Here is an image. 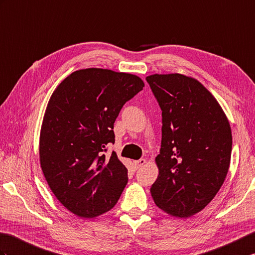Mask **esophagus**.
I'll return each instance as SVG.
<instances>
[{
  "label": "esophagus",
  "instance_id": "esophagus-1",
  "mask_svg": "<svg viewBox=\"0 0 255 255\" xmlns=\"http://www.w3.org/2000/svg\"><path fill=\"white\" fill-rule=\"evenodd\" d=\"M145 162H146V161H145L144 158H140L139 161H134V162H133V165H134V167L138 169V168H141L142 166H143V165L145 164Z\"/></svg>",
  "mask_w": 255,
  "mask_h": 255
}]
</instances>
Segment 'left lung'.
Here are the masks:
<instances>
[{"mask_svg":"<svg viewBox=\"0 0 255 255\" xmlns=\"http://www.w3.org/2000/svg\"><path fill=\"white\" fill-rule=\"evenodd\" d=\"M147 84L162 110L158 176L150 191L175 217H190L214 199L228 173L233 137L217 100L197 79L151 75Z\"/></svg>","mask_w":255,"mask_h":255,"instance_id":"8db88e82","label":"left lung"}]
</instances>
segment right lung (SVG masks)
<instances>
[{"label": "right lung", "instance_id": "1", "mask_svg": "<svg viewBox=\"0 0 255 255\" xmlns=\"http://www.w3.org/2000/svg\"><path fill=\"white\" fill-rule=\"evenodd\" d=\"M144 87L138 76L87 68L66 77L52 93L41 126L39 154L45 180L75 215L93 218L114 208L128 170L106 145L114 143L122 108Z\"/></svg>", "mask_w": 255, "mask_h": 255}]
</instances>
